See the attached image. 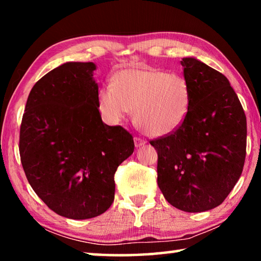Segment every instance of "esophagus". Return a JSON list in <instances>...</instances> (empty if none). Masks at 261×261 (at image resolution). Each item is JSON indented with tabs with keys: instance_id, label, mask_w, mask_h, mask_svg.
Here are the masks:
<instances>
[{
	"instance_id": "obj_1",
	"label": "esophagus",
	"mask_w": 261,
	"mask_h": 261,
	"mask_svg": "<svg viewBox=\"0 0 261 261\" xmlns=\"http://www.w3.org/2000/svg\"><path fill=\"white\" fill-rule=\"evenodd\" d=\"M145 144H146V141H145L144 139L139 138V137H135V145H136V147H141V146H144Z\"/></svg>"
}]
</instances>
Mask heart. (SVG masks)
I'll use <instances>...</instances> for the list:
<instances>
[{
  "label": "heart",
  "mask_w": 261,
  "mask_h": 261,
  "mask_svg": "<svg viewBox=\"0 0 261 261\" xmlns=\"http://www.w3.org/2000/svg\"><path fill=\"white\" fill-rule=\"evenodd\" d=\"M100 108L118 123L135 109V122L151 137L177 131L190 110V87L184 77L163 70L136 68L115 74L99 92Z\"/></svg>",
  "instance_id": "obj_1"
}]
</instances>
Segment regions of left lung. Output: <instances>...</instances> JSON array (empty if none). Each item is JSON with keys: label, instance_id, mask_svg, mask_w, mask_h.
I'll list each match as a JSON object with an SVG mask.
<instances>
[{"label": "left lung", "instance_id": "obj_1", "mask_svg": "<svg viewBox=\"0 0 261 261\" xmlns=\"http://www.w3.org/2000/svg\"><path fill=\"white\" fill-rule=\"evenodd\" d=\"M190 87L182 126L151 141L158 185L166 200L189 213L222 204L240 179L246 154V117L226 76L194 57L180 61Z\"/></svg>", "mask_w": 261, "mask_h": 261}]
</instances>
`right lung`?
I'll return each instance as SVG.
<instances>
[{
  "label": "right lung",
  "instance_id": "add662e5",
  "mask_svg": "<svg viewBox=\"0 0 261 261\" xmlns=\"http://www.w3.org/2000/svg\"><path fill=\"white\" fill-rule=\"evenodd\" d=\"M95 69L93 62H67L45 74L30 92L20 125L30 185L51 211L72 220L109 208L115 171L135 149L129 132L102 122Z\"/></svg>",
  "mask_w": 261,
  "mask_h": 261
}]
</instances>
